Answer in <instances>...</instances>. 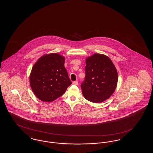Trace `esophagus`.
I'll return each instance as SVG.
<instances>
[{"instance_id":"1","label":"esophagus","mask_w":153,"mask_h":153,"mask_svg":"<svg viewBox=\"0 0 153 153\" xmlns=\"http://www.w3.org/2000/svg\"><path fill=\"white\" fill-rule=\"evenodd\" d=\"M72 84H74V85H78V81H73V82H72Z\"/></svg>"}]
</instances>
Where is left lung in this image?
<instances>
[{
    "label": "left lung",
    "instance_id": "1",
    "mask_svg": "<svg viewBox=\"0 0 153 153\" xmlns=\"http://www.w3.org/2000/svg\"><path fill=\"white\" fill-rule=\"evenodd\" d=\"M85 63V78L81 85L83 96L92 102H104L117 87V69L111 59L102 54L95 53L88 57Z\"/></svg>",
    "mask_w": 153,
    "mask_h": 153
}]
</instances>
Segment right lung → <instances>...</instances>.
Instances as JSON below:
<instances>
[{
    "mask_svg": "<svg viewBox=\"0 0 153 153\" xmlns=\"http://www.w3.org/2000/svg\"><path fill=\"white\" fill-rule=\"evenodd\" d=\"M65 58L53 53L44 54L32 68L30 85L36 97L44 102H51L65 92L72 82L64 66Z\"/></svg>",
    "mask_w": 153,
    "mask_h": 153,
    "instance_id": "right-lung-1",
    "label": "right lung"
}]
</instances>
